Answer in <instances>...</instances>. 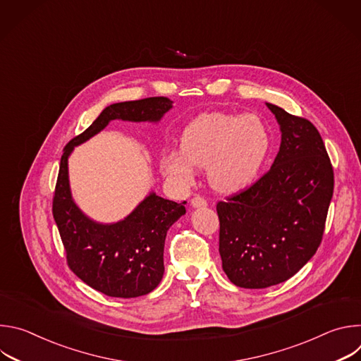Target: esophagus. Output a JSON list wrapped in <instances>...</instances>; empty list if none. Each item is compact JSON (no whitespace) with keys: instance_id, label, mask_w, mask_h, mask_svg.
<instances>
[{"instance_id":"esophagus-1","label":"esophagus","mask_w":361,"mask_h":361,"mask_svg":"<svg viewBox=\"0 0 361 361\" xmlns=\"http://www.w3.org/2000/svg\"><path fill=\"white\" fill-rule=\"evenodd\" d=\"M191 205L194 209H202V207H207V200L200 197V195H195L192 200H191Z\"/></svg>"}]
</instances>
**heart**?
I'll return each instance as SVG.
<instances>
[{"mask_svg":"<svg viewBox=\"0 0 361 361\" xmlns=\"http://www.w3.org/2000/svg\"><path fill=\"white\" fill-rule=\"evenodd\" d=\"M271 134L254 114H202L181 134V151L164 152L163 174L181 187L192 184L197 166H207L212 185L219 191H240L255 181L271 151Z\"/></svg>","mask_w":361,"mask_h":361,"instance_id":"1","label":"heart"}]
</instances>
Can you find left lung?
<instances>
[{"label":"left lung","mask_w":361,"mask_h":361,"mask_svg":"<svg viewBox=\"0 0 361 361\" xmlns=\"http://www.w3.org/2000/svg\"><path fill=\"white\" fill-rule=\"evenodd\" d=\"M267 107L281 130L271 169L217 204L223 270L243 288L280 284L312 259L334 190L333 167L317 128L270 102Z\"/></svg>","instance_id":"left-lung-1"}]
</instances>
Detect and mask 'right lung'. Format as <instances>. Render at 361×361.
Returning a JSON list of instances; mask_svg holds the SVG:
<instances>
[{
  "label": "right lung",
  "mask_w": 361,
  "mask_h": 361,
  "mask_svg": "<svg viewBox=\"0 0 361 361\" xmlns=\"http://www.w3.org/2000/svg\"><path fill=\"white\" fill-rule=\"evenodd\" d=\"M173 107L167 97H149L111 104L66 147L60 163L53 216L71 271L94 290L121 298L151 293L164 274V243L169 228L185 214L184 202L149 192L124 220L99 224L75 205L68 183V157L111 120L157 123Z\"/></svg>",
  "instance_id": "right-lung-1"
}]
</instances>
